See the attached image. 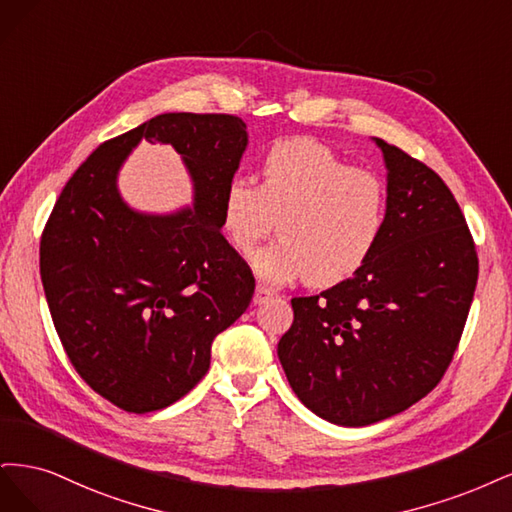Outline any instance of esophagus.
<instances>
[{
  "label": "esophagus",
  "instance_id": "1",
  "mask_svg": "<svg viewBox=\"0 0 512 512\" xmlns=\"http://www.w3.org/2000/svg\"><path fill=\"white\" fill-rule=\"evenodd\" d=\"M272 291L270 289H266V287H261V285H257V289H255V295H253V302L255 304H263L266 300H270L272 298Z\"/></svg>",
  "mask_w": 512,
  "mask_h": 512
}]
</instances>
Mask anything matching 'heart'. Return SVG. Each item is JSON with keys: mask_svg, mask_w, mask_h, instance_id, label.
Instances as JSON below:
<instances>
[{"mask_svg": "<svg viewBox=\"0 0 512 512\" xmlns=\"http://www.w3.org/2000/svg\"><path fill=\"white\" fill-rule=\"evenodd\" d=\"M276 217L280 240L253 255L257 278L332 287L374 255L387 227L389 191L376 172L351 168L317 140H280L261 159V185L229 180L219 223L227 242L249 255Z\"/></svg>", "mask_w": 512, "mask_h": 512, "instance_id": "b5f03b06", "label": "heart"}]
</instances>
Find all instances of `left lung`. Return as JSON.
Masks as SVG:
<instances>
[{"instance_id": "obj_1", "label": "left lung", "mask_w": 512, "mask_h": 512, "mask_svg": "<svg viewBox=\"0 0 512 512\" xmlns=\"http://www.w3.org/2000/svg\"><path fill=\"white\" fill-rule=\"evenodd\" d=\"M389 217L368 263L293 298L278 359L321 419L361 427L398 415L449 368L478 278L470 229L442 178L381 138Z\"/></svg>"}]
</instances>
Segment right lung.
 Returning <instances> with one entry per match:
<instances>
[{
  "label": "right lung",
  "instance_id": "add662e5",
  "mask_svg": "<svg viewBox=\"0 0 512 512\" xmlns=\"http://www.w3.org/2000/svg\"><path fill=\"white\" fill-rule=\"evenodd\" d=\"M142 139L175 148L191 207L155 215L122 200L118 172ZM246 146L232 114H157L95 148L63 187L40 242L44 295L72 366L114 406L140 415L183 398L249 308L255 278L219 223Z\"/></svg>",
  "mask_w": 512,
  "mask_h": 512
}]
</instances>
